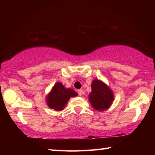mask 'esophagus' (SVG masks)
<instances>
[{"label":"esophagus","mask_w":155,"mask_h":155,"mask_svg":"<svg viewBox=\"0 0 155 155\" xmlns=\"http://www.w3.org/2000/svg\"><path fill=\"white\" fill-rule=\"evenodd\" d=\"M78 94L79 96H81L83 94V90L82 89H80V90H78Z\"/></svg>","instance_id":"obj_1"}]
</instances>
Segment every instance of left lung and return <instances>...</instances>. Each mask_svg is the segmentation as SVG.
<instances>
[{
    "label": "left lung",
    "instance_id": "left-lung-1",
    "mask_svg": "<svg viewBox=\"0 0 155 155\" xmlns=\"http://www.w3.org/2000/svg\"><path fill=\"white\" fill-rule=\"evenodd\" d=\"M91 91L89 94V101L93 108L104 111L111 106L114 94L108 85L99 79L93 80L91 85Z\"/></svg>",
    "mask_w": 155,
    "mask_h": 155
}]
</instances>
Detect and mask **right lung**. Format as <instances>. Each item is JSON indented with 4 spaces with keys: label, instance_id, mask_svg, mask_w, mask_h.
Segmentation results:
<instances>
[{
    "label": "right lung",
    "instance_id": "right-lung-1",
    "mask_svg": "<svg viewBox=\"0 0 155 155\" xmlns=\"http://www.w3.org/2000/svg\"><path fill=\"white\" fill-rule=\"evenodd\" d=\"M78 94L71 88H66L61 82H57L46 96V102L50 109L61 111L65 108L68 101Z\"/></svg>",
    "mask_w": 155,
    "mask_h": 155
}]
</instances>
